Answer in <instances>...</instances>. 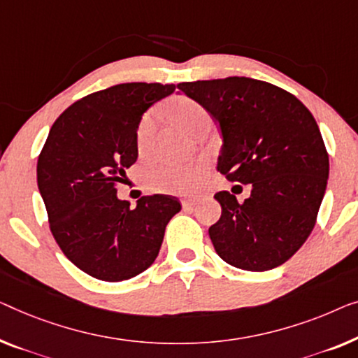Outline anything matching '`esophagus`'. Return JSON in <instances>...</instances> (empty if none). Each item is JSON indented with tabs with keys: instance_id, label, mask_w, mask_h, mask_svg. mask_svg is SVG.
Instances as JSON below:
<instances>
[{
	"instance_id": "esophagus-1",
	"label": "esophagus",
	"mask_w": 358,
	"mask_h": 358,
	"mask_svg": "<svg viewBox=\"0 0 358 358\" xmlns=\"http://www.w3.org/2000/svg\"><path fill=\"white\" fill-rule=\"evenodd\" d=\"M199 203V200L196 199H184L182 200V206L184 208H190V206H194V205H196Z\"/></svg>"
}]
</instances>
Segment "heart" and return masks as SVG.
<instances>
[{"instance_id":"heart-1","label":"heart","mask_w":358,"mask_h":358,"mask_svg":"<svg viewBox=\"0 0 358 358\" xmlns=\"http://www.w3.org/2000/svg\"><path fill=\"white\" fill-rule=\"evenodd\" d=\"M168 115L173 121L187 132H194L201 124L210 122L208 111L199 101L187 96H176L169 101ZM155 129V115L152 111L142 117L137 129L138 147L143 148L148 143ZM206 166L203 162H194L187 164L158 163L148 169L147 182L153 189L171 194L187 195L199 189L205 176Z\"/></svg>"}]
</instances>
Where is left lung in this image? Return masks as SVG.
I'll return each mask as SVG.
<instances>
[{
  "label": "left lung",
  "instance_id": "obj_1",
  "mask_svg": "<svg viewBox=\"0 0 358 358\" xmlns=\"http://www.w3.org/2000/svg\"><path fill=\"white\" fill-rule=\"evenodd\" d=\"M220 124L217 171L252 184L239 203L222 190L221 217L208 229L217 255L247 271L287 262L313 231L329 176L318 124L292 93L250 77L178 84Z\"/></svg>",
  "mask_w": 358,
  "mask_h": 358
}]
</instances>
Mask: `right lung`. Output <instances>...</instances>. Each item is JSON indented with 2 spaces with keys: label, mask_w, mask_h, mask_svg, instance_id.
I'll return each instance as SVG.
<instances>
[{
  "label": "right lung",
  "mask_w": 358,
  "mask_h": 358,
  "mask_svg": "<svg viewBox=\"0 0 358 358\" xmlns=\"http://www.w3.org/2000/svg\"><path fill=\"white\" fill-rule=\"evenodd\" d=\"M173 84L113 85L76 101L56 119L41 148L37 182L61 250L100 281H126L158 257L164 229L180 211L176 196H142L136 208L116 184L137 162V129Z\"/></svg>",
  "instance_id": "add662e5"
}]
</instances>
